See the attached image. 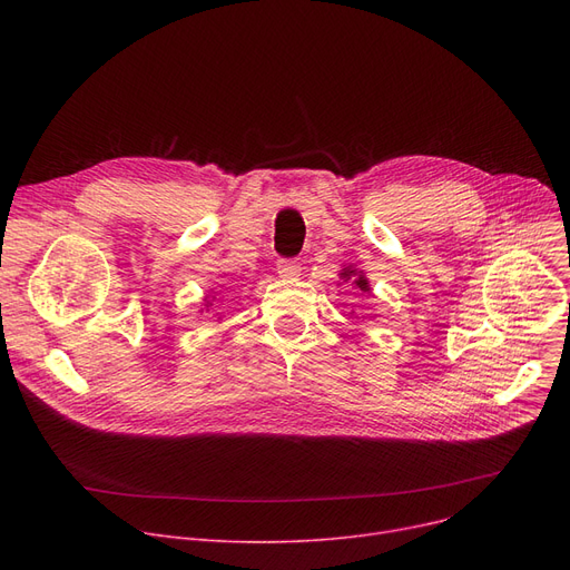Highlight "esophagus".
I'll use <instances>...</instances> for the list:
<instances>
[{
    "label": "esophagus",
    "mask_w": 570,
    "mask_h": 570,
    "mask_svg": "<svg viewBox=\"0 0 570 570\" xmlns=\"http://www.w3.org/2000/svg\"><path fill=\"white\" fill-rule=\"evenodd\" d=\"M277 273H279V277H284V279L301 277V263H297V261H279V263H277Z\"/></svg>",
    "instance_id": "34e87169"
}]
</instances>
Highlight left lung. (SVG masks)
I'll return each mask as SVG.
<instances>
[{"instance_id": "1", "label": "left lung", "mask_w": 570, "mask_h": 570, "mask_svg": "<svg viewBox=\"0 0 570 570\" xmlns=\"http://www.w3.org/2000/svg\"><path fill=\"white\" fill-rule=\"evenodd\" d=\"M340 279H342L344 284H348L351 288H355V293H361V295L367 293V295H372L370 279H367V275L363 273L361 267H355V265H342ZM351 314H355V312H351ZM355 318H365V316H355Z\"/></svg>"}]
</instances>
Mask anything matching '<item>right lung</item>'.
Listing matches in <instances>:
<instances>
[{"label":"right lung","mask_w":570,"mask_h":570,"mask_svg":"<svg viewBox=\"0 0 570 570\" xmlns=\"http://www.w3.org/2000/svg\"><path fill=\"white\" fill-rule=\"evenodd\" d=\"M215 303H217V291L215 288H209L205 295H203V309L205 312H209L215 307ZM222 321V318H219Z\"/></svg>","instance_id":"add662e5"}]
</instances>
